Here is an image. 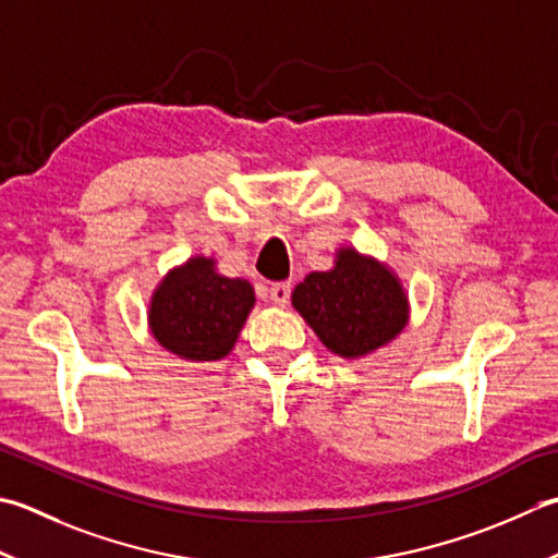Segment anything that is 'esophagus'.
<instances>
[{
	"label": "esophagus",
	"mask_w": 558,
	"mask_h": 558,
	"mask_svg": "<svg viewBox=\"0 0 558 558\" xmlns=\"http://www.w3.org/2000/svg\"><path fill=\"white\" fill-rule=\"evenodd\" d=\"M290 282H276V286H270V302L278 304V307H286L290 302Z\"/></svg>",
	"instance_id": "esophagus-1"
}]
</instances>
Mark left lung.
I'll return each mask as SVG.
<instances>
[{"instance_id": "left-lung-1", "label": "left lung", "mask_w": 558, "mask_h": 558, "mask_svg": "<svg viewBox=\"0 0 558 558\" xmlns=\"http://www.w3.org/2000/svg\"><path fill=\"white\" fill-rule=\"evenodd\" d=\"M292 307L345 360L379 351L409 324V298L397 272L353 246L336 251L331 270L310 272L292 290Z\"/></svg>"}]
</instances>
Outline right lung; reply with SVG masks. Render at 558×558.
<instances>
[{"mask_svg": "<svg viewBox=\"0 0 558 558\" xmlns=\"http://www.w3.org/2000/svg\"><path fill=\"white\" fill-rule=\"evenodd\" d=\"M254 304L248 280L220 276L215 258L191 256L151 292L147 324L163 351L213 363L232 353Z\"/></svg>", "mask_w": 558, "mask_h": 558, "instance_id": "1", "label": "right lung"}]
</instances>
